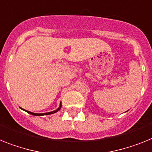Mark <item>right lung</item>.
<instances>
[{
  "instance_id": "1",
  "label": "right lung",
  "mask_w": 152,
  "mask_h": 152,
  "mask_svg": "<svg viewBox=\"0 0 152 152\" xmlns=\"http://www.w3.org/2000/svg\"><path fill=\"white\" fill-rule=\"evenodd\" d=\"M61 107H62V105L60 104V107H58V109H57L56 110H54V111H52V112H48V113H31V112L30 111H28V110H26L27 112L28 113H30V114H31V115H34V116H41V115H48V114H52V113H56L58 110H59L61 109Z\"/></svg>"
}]
</instances>
